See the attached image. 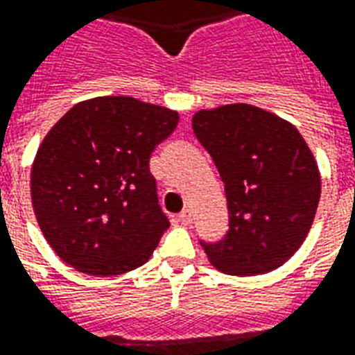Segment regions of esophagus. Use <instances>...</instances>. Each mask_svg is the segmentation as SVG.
<instances>
[{
  "mask_svg": "<svg viewBox=\"0 0 355 355\" xmlns=\"http://www.w3.org/2000/svg\"><path fill=\"white\" fill-rule=\"evenodd\" d=\"M178 221H180V223H184V225H189V223H191V212H189L188 208L178 214Z\"/></svg>",
  "mask_w": 355,
  "mask_h": 355,
  "instance_id": "34e87169",
  "label": "esophagus"
}]
</instances>
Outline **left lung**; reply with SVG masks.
<instances>
[{"mask_svg": "<svg viewBox=\"0 0 355 355\" xmlns=\"http://www.w3.org/2000/svg\"><path fill=\"white\" fill-rule=\"evenodd\" d=\"M193 134L225 184L229 231L201 245L220 272L266 274L304 243L320 201V173L291 123L250 104L202 110Z\"/></svg>", "mask_w": 355, "mask_h": 355, "instance_id": "1", "label": "left lung"}]
</instances>
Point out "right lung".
Segmentation results:
<instances>
[{"instance_id":"add662e5","label":"right lung","mask_w":355,"mask_h":355,"mask_svg":"<svg viewBox=\"0 0 355 355\" xmlns=\"http://www.w3.org/2000/svg\"><path fill=\"white\" fill-rule=\"evenodd\" d=\"M178 113L132 96L76 104L39 147L31 201L51 250L83 274L119 275L148 261L169 220L148 159Z\"/></svg>"}]
</instances>
